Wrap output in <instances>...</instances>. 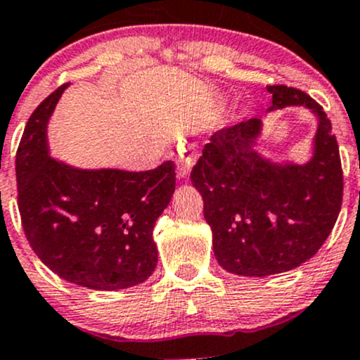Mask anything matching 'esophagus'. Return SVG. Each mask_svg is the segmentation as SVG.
Here are the masks:
<instances>
[{
	"mask_svg": "<svg viewBox=\"0 0 360 360\" xmlns=\"http://www.w3.org/2000/svg\"><path fill=\"white\" fill-rule=\"evenodd\" d=\"M194 158H195V154L192 153L191 149L180 153L179 161H176V179L179 180L187 179L188 173H191L192 165H194Z\"/></svg>",
	"mask_w": 360,
	"mask_h": 360,
	"instance_id": "esophagus-1",
	"label": "esophagus"
}]
</instances>
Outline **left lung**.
Returning <instances> with one entry per match:
<instances>
[{"instance_id":"left-lung-1","label":"left lung","mask_w":360,"mask_h":360,"mask_svg":"<svg viewBox=\"0 0 360 360\" xmlns=\"http://www.w3.org/2000/svg\"><path fill=\"white\" fill-rule=\"evenodd\" d=\"M274 109L303 105L317 116L314 155L305 165L262 158L260 117L218 129L192 168L205 201L213 251L227 272L265 277L288 272L314 257L338 218L343 172L331 121L305 91L266 86Z\"/></svg>"}]
</instances>
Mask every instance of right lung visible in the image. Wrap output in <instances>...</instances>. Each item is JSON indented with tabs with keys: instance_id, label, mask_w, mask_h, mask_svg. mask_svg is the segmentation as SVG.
<instances>
[{
	"instance_id": "right-lung-1",
	"label": "right lung",
	"mask_w": 360,
	"mask_h": 360,
	"mask_svg": "<svg viewBox=\"0 0 360 360\" xmlns=\"http://www.w3.org/2000/svg\"><path fill=\"white\" fill-rule=\"evenodd\" d=\"M65 86L36 107L18 143L22 227L39 260L62 279L97 291L131 288L158 263L153 231L175 192V162L123 172L51 159L46 124Z\"/></svg>"
}]
</instances>
